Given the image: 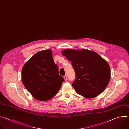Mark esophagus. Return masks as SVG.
Segmentation results:
<instances>
[{"label":"esophagus","instance_id":"1","mask_svg":"<svg viewBox=\"0 0 129 129\" xmlns=\"http://www.w3.org/2000/svg\"><path fill=\"white\" fill-rule=\"evenodd\" d=\"M63 78H64V79L65 80V81H67V76L66 75L64 76H63Z\"/></svg>","mask_w":129,"mask_h":129}]
</instances>
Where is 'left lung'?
Here are the masks:
<instances>
[{
	"label": "left lung",
	"mask_w": 129,
	"mask_h": 129,
	"mask_svg": "<svg viewBox=\"0 0 129 129\" xmlns=\"http://www.w3.org/2000/svg\"><path fill=\"white\" fill-rule=\"evenodd\" d=\"M61 53L72 62L76 74L72 86L77 93L90 99L105 90L110 79V69L106 60L86 49H66Z\"/></svg>",
	"instance_id": "obj_1"
}]
</instances>
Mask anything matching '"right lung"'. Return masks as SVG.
Wrapping results in <instances>:
<instances>
[{"instance_id": "add662e5", "label": "right lung", "mask_w": 129, "mask_h": 129, "mask_svg": "<svg viewBox=\"0 0 129 129\" xmlns=\"http://www.w3.org/2000/svg\"><path fill=\"white\" fill-rule=\"evenodd\" d=\"M50 50L40 51L24 65L22 81L34 98L45 101L54 97L64 81Z\"/></svg>"}]
</instances>
